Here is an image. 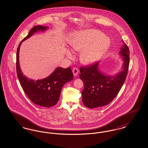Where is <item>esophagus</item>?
Instances as JSON below:
<instances>
[{
    "label": "esophagus",
    "mask_w": 148,
    "mask_h": 148,
    "mask_svg": "<svg viewBox=\"0 0 148 148\" xmlns=\"http://www.w3.org/2000/svg\"><path fill=\"white\" fill-rule=\"evenodd\" d=\"M73 71V74H74V76L77 75V74H78V73H79V70H78V69H77V68H74L73 69V71Z\"/></svg>",
    "instance_id": "esophagus-1"
}]
</instances>
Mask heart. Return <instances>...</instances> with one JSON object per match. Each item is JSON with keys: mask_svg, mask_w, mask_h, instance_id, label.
I'll return each mask as SVG.
<instances>
[{"mask_svg": "<svg viewBox=\"0 0 148 148\" xmlns=\"http://www.w3.org/2000/svg\"><path fill=\"white\" fill-rule=\"evenodd\" d=\"M104 36L103 33L97 30L80 33L75 35L70 42L71 48L79 51L84 49L80 54L82 62L85 64L92 63L102 56L109 47L110 41ZM66 54L71 58L69 51H66Z\"/></svg>", "mask_w": 148, "mask_h": 148, "instance_id": "1", "label": "heart"}]
</instances>
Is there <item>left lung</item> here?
<instances>
[{
  "instance_id": "obj_1",
  "label": "left lung",
  "mask_w": 148,
  "mask_h": 148,
  "mask_svg": "<svg viewBox=\"0 0 148 148\" xmlns=\"http://www.w3.org/2000/svg\"><path fill=\"white\" fill-rule=\"evenodd\" d=\"M120 54L124 61L123 69L115 76H108L101 73L98 68L99 63L81 66L79 77L84 83L82 94L85 106L96 108L106 106L119 93L125 81L130 62L129 49L126 44L121 48Z\"/></svg>"
}]
</instances>
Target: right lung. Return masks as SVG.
<instances>
[{
    "instance_id": "1",
    "label": "right lung",
    "mask_w": 148,
    "mask_h": 148,
    "mask_svg": "<svg viewBox=\"0 0 148 148\" xmlns=\"http://www.w3.org/2000/svg\"><path fill=\"white\" fill-rule=\"evenodd\" d=\"M48 27L42 25L35 26L21 40L16 51V69L20 84L29 99L36 105L49 108L55 106L59 101L64 85L73 79L74 76L71 68H58L48 77L42 80H34L23 75L19 62V53L21 42L38 30L44 31Z\"/></svg>"
}]
</instances>
